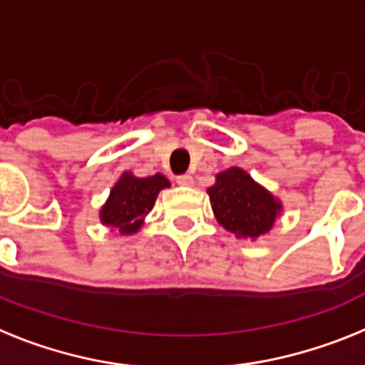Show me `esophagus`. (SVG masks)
<instances>
[{
	"label": "esophagus",
	"instance_id": "1",
	"mask_svg": "<svg viewBox=\"0 0 365 365\" xmlns=\"http://www.w3.org/2000/svg\"><path fill=\"white\" fill-rule=\"evenodd\" d=\"M175 180H177V185H180V186H192L193 185V177L188 175V173H185V175H179Z\"/></svg>",
	"mask_w": 365,
	"mask_h": 365
}]
</instances>
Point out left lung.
<instances>
[{
  "label": "left lung",
  "mask_w": 365,
  "mask_h": 365,
  "mask_svg": "<svg viewBox=\"0 0 365 365\" xmlns=\"http://www.w3.org/2000/svg\"><path fill=\"white\" fill-rule=\"evenodd\" d=\"M208 195L219 225L245 240H257L270 232L282 212V202L269 190L235 166L215 175Z\"/></svg>",
  "instance_id": "left-lung-1"
}]
</instances>
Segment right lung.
I'll return each instance as SVG.
<instances>
[{
	"label": "right lung",
	"instance_id": "obj_1",
	"mask_svg": "<svg viewBox=\"0 0 365 365\" xmlns=\"http://www.w3.org/2000/svg\"><path fill=\"white\" fill-rule=\"evenodd\" d=\"M170 180L160 173L151 177H135L122 173L111 188L109 199L100 208V221L106 227L117 228L120 234H135L144 225V219L155 205L160 190L168 188Z\"/></svg>",
	"mask_w": 365,
	"mask_h": 365
}]
</instances>
